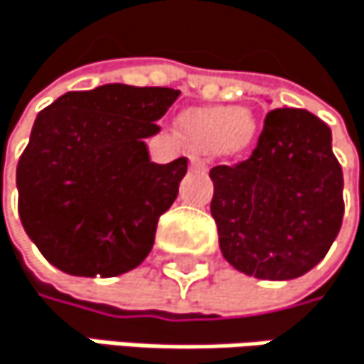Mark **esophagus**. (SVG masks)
<instances>
[{
	"instance_id": "1",
	"label": "esophagus",
	"mask_w": 364,
	"mask_h": 364,
	"mask_svg": "<svg viewBox=\"0 0 364 364\" xmlns=\"http://www.w3.org/2000/svg\"><path fill=\"white\" fill-rule=\"evenodd\" d=\"M190 161H192V168H194V170H207V161H205L200 155H196V153L190 155Z\"/></svg>"
}]
</instances>
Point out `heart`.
Segmentation results:
<instances>
[{"label": "heart", "instance_id": "heart-1", "mask_svg": "<svg viewBox=\"0 0 364 364\" xmlns=\"http://www.w3.org/2000/svg\"><path fill=\"white\" fill-rule=\"evenodd\" d=\"M178 124L192 142L198 146H213L222 155L246 151L257 136L255 118L237 107L190 109L178 118Z\"/></svg>", "mask_w": 364, "mask_h": 364}]
</instances>
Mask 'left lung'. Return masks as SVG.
Here are the masks:
<instances>
[{
    "mask_svg": "<svg viewBox=\"0 0 364 364\" xmlns=\"http://www.w3.org/2000/svg\"><path fill=\"white\" fill-rule=\"evenodd\" d=\"M211 215L224 259L263 280L313 269L343 222V170L330 127L306 109L267 112L248 159L215 166Z\"/></svg>",
    "mask_w": 364,
    "mask_h": 364,
    "instance_id": "1",
    "label": "left lung"
}]
</instances>
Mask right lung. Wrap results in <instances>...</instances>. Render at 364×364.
Returning <instances> with one entry per match:
<instances>
[{
	"instance_id": "1",
	"label": "right lung",
	"mask_w": 364,
	"mask_h": 364,
	"mask_svg": "<svg viewBox=\"0 0 364 364\" xmlns=\"http://www.w3.org/2000/svg\"><path fill=\"white\" fill-rule=\"evenodd\" d=\"M174 88L105 84L45 107L16 164L18 218L43 257L73 276H118L151 252L188 159L155 164L144 138Z\"/></svg>"
}]
</instances>
